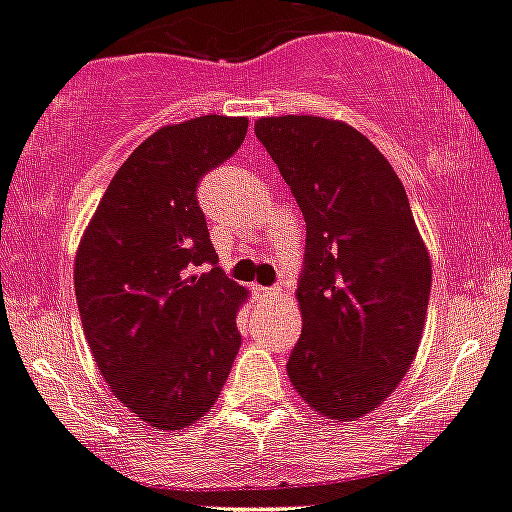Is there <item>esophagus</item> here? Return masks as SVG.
<instances>
[{
	"label": "esophagus",
	"mask_w": 512,
	"mask_h": 512,
	"mask_svg": "<svg viewBox=\"0 0 512 512\" xmlns=\"http://www.w3.org/2000/svg\"><path fill=\"white\" fill-rule=\"evenodd\" d=\"M254 293L258 298H263V301H268V298H276L278 293H281V288L273 286V288H266V286H254Z\"/></svg>",
	"instance_id": "obj_1"
}]
</instances>
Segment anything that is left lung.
<instances>
[{
    "label": "left lung",
    "instance_id": "obj_1",
    "mask_svg": "<svg viewBox=\"0 0 512 512\" xmlns=\"http://www.w3.org/2000/svg\"><path fill=\"white\" fill-rule=\"evenodd\" d=\"M256 136L306 219L288 378L321 416L361 418L396 391L426 326L430 256L406 189L343 121L263 116Z\"/></svg>",
    "mask_w": 512,
    "mask_h": 512
}]
</instances>
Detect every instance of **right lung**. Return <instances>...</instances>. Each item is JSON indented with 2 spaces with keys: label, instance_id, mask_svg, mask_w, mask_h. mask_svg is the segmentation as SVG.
<instances>
[{
  "label": "right lung",
  "instance_id": "1",
  "mask_svg": "<svg viewBox=\"0 0 512 512\" xmlns=\"http://www.w3.org/2000/svg\"><path fill=\"white\" fill-rule=\"evenodd\" d=\"M246 129V116L216 114L161 126L116 171L79 241L74 288L91 356L111 393L159 430L209 413L239 353L249 291L216 266L196 186Z\"/></svg>",
  "mask_w": 512,
  "mask_h": 512
}]
</instances>
